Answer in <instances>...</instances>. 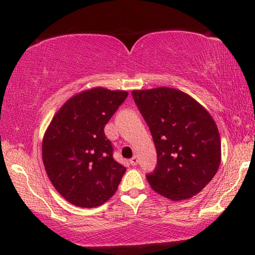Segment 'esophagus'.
<instances>
[{
	"instance_id": "obj_1",
	"label": "esophagus",
	"mask_w": 255,
	"mask_h": 255,
	"mask_svg": "<svg viewBox=\"0 0 255 255\" xmlns=\"http://www.w3.org/2000/svg\"><path fill=\"white\" fill-rule=\"evenodd\" d=\"M129 162H130L131 165L135 166V165H137V163H138V157L137 156H132Z\"/></svg>"
}]
</instances>
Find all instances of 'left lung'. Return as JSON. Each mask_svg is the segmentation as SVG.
Wrapping results in <instances>:
<instances>
[{"label":"left lung","mask_w":255,"mask_h":255,"mask_svg":"<svg viewBox=\"0 0 255 255\" xmlns=\"http://www.w3.org/2000/svg\"><path fill=\"white\" fill-rule=\"evenodd\" d=\"M132 98L147 123L157 164L146 178L167 199L179 201L199 193L221 164L222 145L213 117L180 90H132Z\"/></svg>","instance_id":"8db88e82"}]
</instances>
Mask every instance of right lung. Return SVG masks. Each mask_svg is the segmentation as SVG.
<instances>
[{"instance_id":"right-lung-1","label":"right lung","mask_w":255,"mask_h":255,"mask_svg":"<svg viewBox=\"0 0 255 255\" xmlns=\"http://www.w3.org/2000/svg\"><path fill=\"white\" fill-rule=\"evenodd\" d=\"M127 91L92 88L60 107L42 138L47 175L64 199L82 208L105 204L115 195L126 167L112 157L105 126Z\"/></svg>"}]
</instances>
